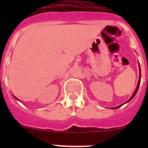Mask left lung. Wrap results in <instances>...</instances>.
Wrapping results in <instances>:
<instances>
[{
    "label": "left lung",
    "mask_w": 148,
    "mask_h": 148,
    "mask_svg": "<svg viewBox=\"0 0 148 148\" xmlns=\"http://www.w3.org/2000/svg\"><path fill=\"white\" fill-rule=\"evenodd\" d=\"M138 68H139V78H138V84H137L136 88L135 91H134V92H133V93L132 96L130 98V99H129V100H128L127 101H126V102H125V104H126V103H127V102H129V101H131L132 99H133V98H134V96H135L136 94L137 91H138V87H139V85H140V82H141V67H140V65H139V63H138ZM123 104H121V105H119V106H117V107H116V108H111V109L114 110V109H117V108H119L120 107H121V106L123 105Z\"/></svg>",
    "instance_id": "left-lung-1"
}]
</instances>
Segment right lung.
<instances>
[{
    "label": "right lung",
    "instance_id": "add662e5",
    "mask_svg": "<svg viewBox=\"0 0 148 148\" xmlns=\"http://www.w3.org/2000/svg\"><path fill=\"white\" fill-rule=\"evenodd\" d=\"M13 97H14V98H15V99H17V100H18V99H17V98H16V97H15V95H13Z\"/></svg>",
    "mask_w": 148,
    "mask_h": 148
}]
</instances>
